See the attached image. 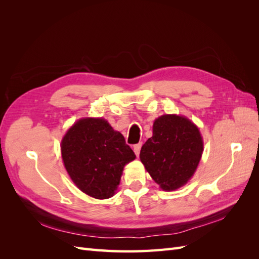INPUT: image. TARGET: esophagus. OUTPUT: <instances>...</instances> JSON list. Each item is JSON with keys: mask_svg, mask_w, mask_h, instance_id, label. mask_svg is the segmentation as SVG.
<instances>
[{"mask_svg": "<svg viewBox=\"0 0 259 259\" xmlns=\"http://www.w3.org/2000/svg\"><path fill=\"white\" fill-rule=\"evenodd\" d=\"M142 143H139V144H137V145H135L134 146V148H133V149H134V152H135V154L138 156L139 155V152H140V149H142Z\"/></svg>", "mask_w": 259, "mask_h": 259, "instance_id": "34e87169", "label": "esophagus"}]
</instances>
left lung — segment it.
Listing matches in <instances>:
<instances>
[{"label": "left lung", "instance_id": "8db88e82", "mask_svg": "<svg viewBox=\"0 0 259 259\" xmlns=\"http://www.w3.org/2000/svg\"><path fill=\"white\" fill-rule=\"evenodd\" d=\"M153 135L140 150V161L161 189L173 191L186 185L201 160L203 140L189 119L164 114L153 123Z\"/></svg>", "mask_w": 259, "mask_h": 259}]
</instances>
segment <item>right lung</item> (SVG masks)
I'll list each match as a JSON object with an SVG mask.
<instances>
[{"label": "right lung", "mask_w": 259, "mask_h": 259, "mask_svg": "<svg viewBox=\"0 0 259 259\" xmlns=\"http://www.w3.org/2000/svg\"><path fill=\"white\" fill-rule=\"evenodd\" d=\"M61 156L75 186L99 200L112 197L125 164L136 158L121 133L103 117L74 123L62 138Z\"/></svg>", "instance_id": "1"}]
</instances>
